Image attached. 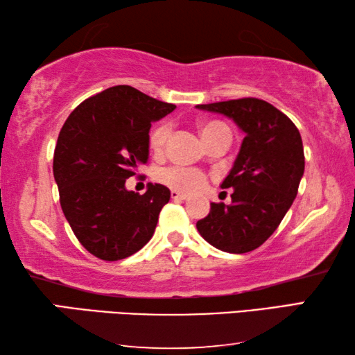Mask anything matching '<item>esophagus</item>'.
<instances>
[{
  "label": "esophagus",
  "instance_id": "obj_1",
  "mask_svg": "<svg viewBox=\"0 0 355 355\" xmlns=\"http://www.w3.org/2000/svg\"><path fill=\"white\" fill-rule=\"evenodd\" d=\"M171 197H172V200H186V199H188V196L182 194V192H178L175 189L171 191Z\"/></svg>",
  "mask_w": 355,
  "mask_h": 355
}]
</instances>
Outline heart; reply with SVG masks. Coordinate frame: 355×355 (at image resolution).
Here are the masks:
<instances>
[{"label":"heart","instance_id":"obj_1","mask_svg":"<svg viewBox=\"0 0 355 355\" xmlns=\"http://www.w3.org/2000/svg\"><path fill=\"white\" fill-rule=\"evenodd\" d=\"M225 131L228 133V128L220 122H207L202 127V136L203 141L209 139V137ZM171 136V123L163 122L150 131L148 136V146L152 148L153 153H161L166 147L167 139ZM156 180L161 184H166L167 188L175 189L178 192H184V194H191V192H197L205 188L207 184V173L200 169H194V167H184V166H166L156 171Z\"/></svg>","mask_w":355,"mask_h":355}]
</instances>
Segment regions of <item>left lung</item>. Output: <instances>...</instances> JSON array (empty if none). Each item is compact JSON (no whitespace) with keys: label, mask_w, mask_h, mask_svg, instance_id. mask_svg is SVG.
Segmentation results:
<instances>
[{"label":"left lung","mask_w":355,"mask_h":355,"mask_svg":"<svg viewBox=\"0 0 355 355\" xmlns=\"http://www.w3.org/2000/svg\"><path fill=\"white\" fill-rule=\"evenodd\" d=\"M233 119L245 136L222 189L232 203H211L197 230L216 249L245 254L266 241L297 196L304 175L302 139L290 117L268 101L248 97L197 105Z\"/></svg>","instance_id":"obj_1"}]
</instances>
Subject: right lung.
<instances>
[{
    "instance_id": "right-lung-1",
    "label": "right lung",
    "mask_w": 355,
    "mask_h": 355,
    "mask_svg": "<svg viewBox=\"0 0 355 355\" xmlns=\"http://www.w3.org/2000/svg\"><path fill=\"white\" fill-rule=\"evenodd\" d=\"M175 110L131 86H114L78 105L58 137L53 173L65 219L83 248L105 261L136 254L153 236L171 199L163 184L127 191L148 159L153 120Z\"/></svg>"
}]
</instances>
